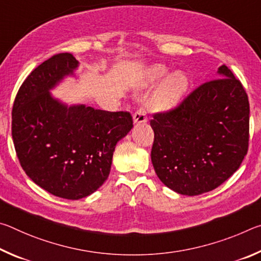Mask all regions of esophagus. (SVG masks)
Instances as JSON below:
<instances>
[{
  "instance_id": "1",
  "label": "esophagus",
  "mask_w": 261,
  "mask_h": 261,
  "mask_svg": "<svg viewBox=\"0 0 261 261\" xmlns=\"http://www.w3.org/2000/svg\"><path fill=\"white\" fill-rule=\"evenodd\" d=\"M146 122H147L146 110L144 108H139L134 114V123L135 124H140V123H146Z\"/></svg>"
}]
</instances>
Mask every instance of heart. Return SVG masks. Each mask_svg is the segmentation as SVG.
I'll return each instance as SVG.
<instances>
[{
	"label": "heart",
	"instance_id": "heart-1",
	"mask_svg": "<svg viewBox=\"0 0 261 261\" xmlns=\"http://www.w3.org/2000/svg\"><path fill=\"white\" fill-rule=\"evenodd\" d=\"M167 74V70L162 67H154L149 70L146 84L147 85H154ZM190 86V79L187 73L182 71H176L170 73L165 81H163L160 86L154 92L152 102L153 106L158 110L161 112H167L175 108L184 95L187 94Z\"/></svg>",
	"mask_w": 261,
	"mask_h": 261
}]
</instances>
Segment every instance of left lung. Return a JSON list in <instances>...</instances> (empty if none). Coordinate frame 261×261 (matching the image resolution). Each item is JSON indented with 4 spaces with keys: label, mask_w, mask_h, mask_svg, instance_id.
Instances as JSON below:
<instances>
[{
    "label": "left lung",
    "mask_w": 261,
    "mask_h": 261,
    "mask_svg": "<svg viewBox=\"0 0 261 261\" xmlns=\"http://www.w3.org/2000/svg\"><path fill=\"white\" fill-rule=\"evenodd\" d=\"M178 107L151 120V159L161 182L184 196L212 191L240 168L249 148L250 105L226 65Z\"/></svg>",
    "instance_id": "obj_1"
}]
</instances>
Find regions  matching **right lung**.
I'll list each match as a JSON object with an SVG mask.
<instances>
[{"label":"right lung","instance_id":"1","mask_svg":"<svg viewBox=\"0 0 261 261\" xmlns=\"http://www.w3.org/2000/svg\"><path fill=\"white\" fill-rule=\"evenodd\" d=\"M70 53L51 56L21 84L12 107V139L26 175L56 197L78 200L108 178L115 146L132 129L127 112L68 106L50 90L74 76Z\"/></svg>","mask_w":261,"mask_h":261}]
</instances>
